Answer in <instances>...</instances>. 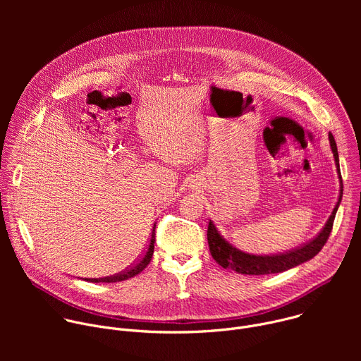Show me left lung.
Instances as JSON below:
<instances>
[{
  "label": "left lung",
  "mask_w": 361,
  "mask_h": 361,
  "mask_svg": "<svg viewBox=\"0 0 361 361\" xmlns=\"http://www.w3.org/2000/svg\"><path fill=\"white\" fill-rule=\"evenodd\" d=\"M329 140H330V148L333 152L337 176L340 181V194H338V201L336 204V207L330 214L329 220L326 221L324 227L322 228V231L307 244L297 247L291 251H287L283 254H274V255H255V254L243 251L235 245H233L230 241H227L224 235L219 231L216 224L210 220L209 230H207V240H209L210 252L217 264H220L226 270H233L238 274L264 276V274L287 271L293 267H297L308 260H312L314 255L319 254V251L323 248V245L326 244L331 233L334 217L340 207L341 197H343V181H341L340 166H338V152H337V145L333 134H329Z\"/></svg>",
  "instance_id": "1"
}]
</instances>
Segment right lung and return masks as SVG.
I'll return each instance as SVG.
<instances>
[{
	"label": "right lung",
	"instance_id": "obj_1",
	"mask_svg": "<svg viewBox=\"0 0 361 361\" xmlns=\"http://www.w3.org/2000/svg\"><path fill=\"white\" fill-rule=\"evenodd\" d=\"M154 227H156V226H154ZM154 243H156V233H154V228H152L151 238L148 241V245H147L145 251L142 252V255L134 264H131L124 271H120V273L113 274V276L101 277V279H84V280H87L90 283H118V281H124V280H128L131 277H135L137 274H140L149 264V262L152 259V252H154Z\"/></svg>",
	"mask_w": 361,
	"mask_h": 361
}]
</instances>
